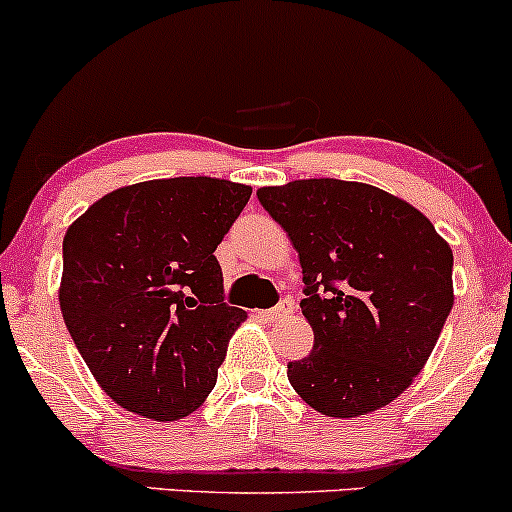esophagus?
I'll use <instances>...</instances> for the list:
<instances>
[{
	"mask_svg": "<svg viewBox=\"0 0 512 512\" xmlns=\"http://www.w3.org/2000/svg\"><path fill=\"white\" fill-rule=\"evenodd\" d=\"M291 311H294V303H291V299H282V301L277 303V306L269 308V311H265V318L267 320H277V318L289 316Z\"/></svg>",
	"mask_w": 512,
	"mask_h": 512,
	"instance_id": "obj_1",
	"label": "esophagus"
}]
</instances>
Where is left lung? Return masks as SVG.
<instances>
[{"mask_svg":"<svg viewBox=\"0 0 512 512\" xmlns=\"http://www.w3.org/2000/svg\"><path fill=\"white\" fill-rule=\"evenodd\" d=\"M303 269L313 350L289 381L313 411L357 418L389 406L428 362L452 311V250L384 189L342 179L262 187Z\"/></svg>","mask_w":512,"mask_h":512,"instance_id":"obj_1","label":"left lung"}]
</instances>
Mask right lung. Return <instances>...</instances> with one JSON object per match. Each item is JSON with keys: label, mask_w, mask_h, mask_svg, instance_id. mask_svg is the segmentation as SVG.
I'll use <instances>...</instances> for the list:
<instances>
[{"label": "right lung", "mask_w": 512, "mask_h": 512, "mask_svg": "<svg viewBox=\"0 0 512 512\" xmlns=\"http://www.w3.org/2000/svg\"><path fill=\"white\" fill-rule=\"evenodd\" d=\"M252 189L172 177L101 196L67 228L60 311L89 372L126 411L194 413L247 318L223 301L216 247Z\"/></svg>", "instance_id": "right-lung-1"}]
</instances>
